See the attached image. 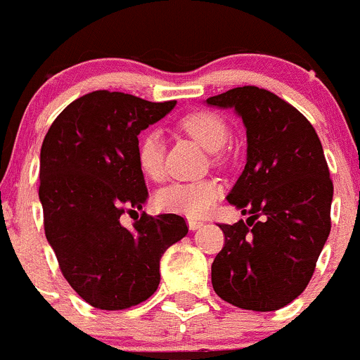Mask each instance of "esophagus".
I'll return each instance as SVG.
<instances>
[{
	"label": "esophagus",
	"mask_w": 360,
	"mask_h": 360,
	"mask_svg": "<svg viewBox=\"0 0 360 360\" xmlns=\"http://www.w3.org/2000/svg\"><path fill=\"white\" fill-rule=\"evenodd\" d=\"M202 226H205V222H201V220L188 219V229H191V231H198V229H201Z\"/></svg>",
	"instance_id": "esophagus-1"
}]
</instances>
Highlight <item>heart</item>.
<instances>
[{
    "instance_id": "1",
    "label": "heart",
    "mask_w": 360,
    "mask_h": 360,
    "mask_svg": "<svg viewBox=\"0 0 360 360\" xmlns=\"http://www.w3.org/2000/svg\"><path fill=\"white\" fill-rule=\"evenodd\" d=\"M179 126L202 148L210 152L220 150L229 136L226 120L210 110H195L185 113ZM136 161L141 173L148 180L161 181L166 175L165 141L159 131H145L136 145ZM222 194V187L215 180L172 184L155 194V205L165 212L181 213L187 217H205L213 210Z\"/></svg>"
}]
</instances>
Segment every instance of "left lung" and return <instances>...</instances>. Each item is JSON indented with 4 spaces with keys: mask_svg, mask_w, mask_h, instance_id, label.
I'll return each mask as SVG.
<instances>
[{
    "mask_svg": "<svg viewBox=\"0 0 360 360\" xmlns=\"http://www.w3.org/2000/svg\"><path fill=\"white\" fill-rule=\"evenodd\" d=\"M234 108L247 127V165L227 201L248 220L219 224L224 247L212 264L217 296L273 311L306 289L330 231L333 180L322 143L300 110L255 85L206 99Z\"/></svg>",
    "mask_w": 360,
    "mask_h": 360,
    "instance_id": "obj_1",
    "label": "left lung"
}]
</instances>
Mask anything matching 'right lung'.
I'll list each match as a JSON object with an SVG mask.
<instances>
[{"label": "right lung", "instance_id": "right-lung-1", "mask_svg": "<svg viewBox=\"0 0 360 360\" xmlns=\"http://www.w3.org/2000/svg\"><path fill=\"white\" fill-rule=\"evenodd\" d=\"M176 101L152 103L94 91L75 99L45 134L40 194L45 236L71 289L98 309H126L158 290L162 254L187 234L175 213H141L148 191L136 161L138 134Z\"/></svg>", "mask_w": 360, "mask_h": 360}]
</instances>
